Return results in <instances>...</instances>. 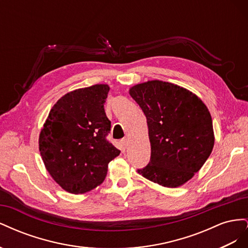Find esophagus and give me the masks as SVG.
Listing matches in <instances>:
<instances>
[{
  "label": "esophagus",
  "mask_w": 248,
  "mask_h": 248,
  "mask_svg": "<svg viewBox=\"0 0 248 248\" xmlns=\"http://www.w3.org/2000/svg\"><path fill=\"white\" fill-rule=\"evenodd\" d=\"M121 144H122V146H123L124 148H127V146H128V144H129V139H128V138L123 139V140H121Z\"/></svg>",
  "instance_id": "esophagus-1"
}]
</instances>
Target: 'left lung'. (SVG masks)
Returning a JSON list of instances; mask_svg holds the SVG:
<instances>
[{
  "label": "left lung",
  "mask_w": 248,
  "mask_h": 248,
  "mask_svg": "<svg viewBox=\"0 0 248 248\" xmlns=\"http://www.w3.org/2000/svg\"><path fill=\"white\" fill-rule=\"evenodd\" d=\"M147 118L151 158L138 172L170 188L198 172L214 146L212 118L200 97L183 87L148 80L129 89Z\"/></svg>",
  "instance_id": "left-lung-1"
}]
</instances>
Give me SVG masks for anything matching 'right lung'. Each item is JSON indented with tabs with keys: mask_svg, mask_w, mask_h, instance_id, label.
I'll return each instance as SVG.
<instances>
[{
	"mask_svg": "<svg viewBox=\"0 0 248 248\" xmlns=\"http://www.w3.org/2000/svg\"><path fill=\"white\" fill-rule=\"evenodd\" d=\"M108 85L65 94L50 109L39 134V151L51 178L67 192L81 194L99 186L120 150L106 139L110 121L104 111Z\"/></svg>",
	"mask_w": 248,
	"mask_h": 248,
	"instance_id": "add662e5",
	"label": "right lung"
}]
</instances>
